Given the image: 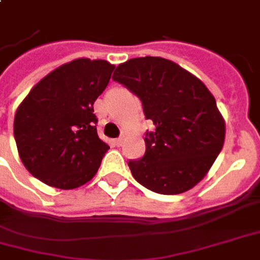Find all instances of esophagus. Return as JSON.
I'll list each match as a JSON object with an SVG mask.
<instances>
[{
    "mask_svg": "<svg viewBox=\"0 0 260 260\" xmlns=\"http://www.w3.org/2000/svg\"><path fill=\"white\" fill-rule=\"evenodd\" d=\"M122 143H124V139H122V138H118V139L114 140V145L117 146V147H120V146L122 145Z\"/></svg>",
    "mask_w": 260,
    "mask_h": 260,
    "instance_id": "34e87169",
    "label": "esophagus"
}]
</instances>
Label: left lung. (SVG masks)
<instances>
[{
  "label": "left lung",
  "instance_id": "8db88e82",
  "mask_svg": "<svg viewBox=\"0 0 260 260\" xmlns=\"http://www.w3.org/2000/svg\"><path fill=\"white\" fill-rule=\"evenodd\" d=\"M113 80L138 95L155 132L146 134L143 158L129 161L134 178L158 194L193 189L220 153L226 122L200 78L159 56L129 59Z\"/></svg>",
  "mask_w": 260,
  "mask_h": 260
}]
</instances>
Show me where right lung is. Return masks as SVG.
<instances>
[{
	"mask_svg": "<svg viewBox=\"0 0 260 260\" xmlns=\"http://www.w3.org/2000/svg\"><path fill=\"white\" fill-rule=\"evenodd\" d=\"M114 69L102 59H74L40 80L19 105L13 121L17 153L42 183L71 190L96 175L110 146L98 136L93 103Z\"/></svg>",
	"mask_w": 260,
	"mask_h": 260,
	"instance_id": "1",
	"label": "right lung"
}]
</instances>
